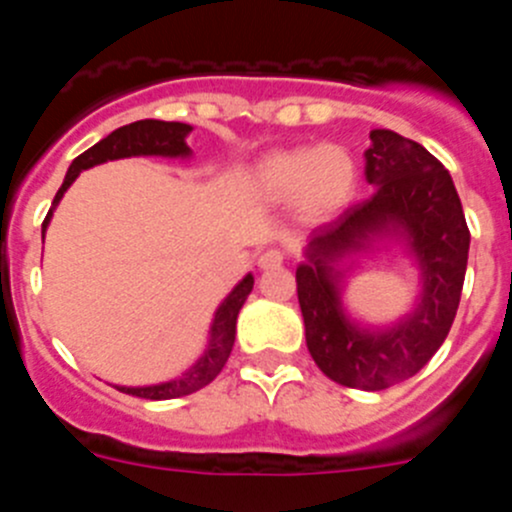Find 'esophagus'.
Wrapping results in <instances>:
<instances>
[{
  "mask_svg": "<svg viewBox=\"0 0 512 512\" xmlns=\"http://www.w3.org/2000/svg\"><path fill=\"white\" fill-rule=\"evenodd\" d=\"M256 264H259V269H277V266L284 264V253L279 248H266Z\"/></svg>",
  "mask_w": 512,
  "mask_h": 512,
  "instance_id": "obj_1",
  "label": "esophagus"
}]
</instances>
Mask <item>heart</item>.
<instances>
[{"label":"heart","mask_w":512,"mask_h":512,"mask_svg":"<svg viewBox=\"0 0 512 512\" xmlns=\"http://www.w3.org/2000/svg\"><path fill=\"white\" fill-rule=\"evenodd\" d=\"M356 179L354 158L343 148L300 146L266 153L253 169L251 187L264 202H292L302 220L323 223L351 202Z\"/></svg>","instance_id":"b5f03b06"}]
</instances>
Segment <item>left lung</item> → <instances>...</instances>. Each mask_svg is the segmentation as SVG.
Here are the masks:
<instances>
[{
  "instance_id": "left-lung-1",
  "label": "left lung",
  "mask_w": 512,
  "mask_h": 512,
  "mask_svg": "<svg viewBox=\"0 0 512 512\" xmlns=\"http://www.w3.org/2000/svg\"><path fill=\"white\" fill-rule=\"evenodd\" d=\"M364 176L372 197L312 230L297 266L307 351L320 372L354 390H387L423 369L449 336L469 256V228L451 174L395 130H372ZM400 247L421 274L414 310L390 326L347 315L342 279L359 255Z\"/></svg>"
}]
</instances>
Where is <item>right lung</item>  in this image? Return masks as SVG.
<instances>
[{
	"mask_svg": "<svg viewBox=\"0 0 512 512\" xmlns=\"http://www.w3.org/2000/svg\"><path fill=\"white\" fill-rule=\"evenodd\" d=\"M192 133V125L187 122H164V120H138L130 125L112 130L107 138L94 143L89 151L76 156L71 161L66 179H63L61 189L56 192L53 207L45 215L43 235L48 223H51L53 210L58 202L63 200V194L71 184L76 182V176L81 171L92 169V166L107 164V161H117V158H133V156H161V158H189L192 148L187 146V135ZM253 289V274H246L241 282L230 289V295L225 297L215 310V318L210 323V336H207V346L202 356L189 366L187 372L179 377L169 379V382L158 384H143V387H125V384H115L117 390L125 395L143 397V400H174V397L192 395V392L202 390L205 384H210L217 374L223 372L225 361H228L230 351L235 343V323H238V312H241L243 302L248 300Z\"/></svg>",
	"mask_w": 512,
	"mask_h": 512,
	"instance_id": "1",
	"label": "right lung"
}]
</instances>
